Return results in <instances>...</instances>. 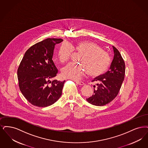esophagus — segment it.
Segmentation results:
<instances>
[{
  "mask_svg": "<svg viewBox=\"0 0 148 148\" xmlns=\"http://www.w3.org/2000/svg\"><path fill=\"white\" fill-rule=\"evenodd\" d=\"M75 82H76V84H79V85H84V82H82V81H75Z\"/></svg>",
  "mask_w": 148,
  "mask_h": 148,
  "instance_id": "esophagus-1",
  "label": "esophagus"
}]
</instances>
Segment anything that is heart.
Wrapping results in <instances>:
<instances>
[{"label":"heart","mask_w":148,"mask_h":148,"mask_svg":"<svg viewBox=\"0 0 148 148\" xmlns=\"http://www.w3.org/2000/svg\"><path fill=\"white\" fill-rule=\"evenodd\" d=\"M77 52L81 53L78 58L79 64L70 62L62 70V75L65 78L73 79L81 78L88 71L93 76L102 74L107 70L110 64L109 55L104 51L101 47L91 41H82L73 47ZM73 51L70 44L64 42L60 46L58 56L61 62L68 61Z\"/></svg>","instance_id":"heart-1"}]
</instances>
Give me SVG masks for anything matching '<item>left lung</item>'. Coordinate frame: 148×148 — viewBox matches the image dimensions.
<instances>
[{"label":"left lung","instance_id":"left-lung-1","mask_svg":"<svg viewBox=\"0 0 148 148\" xmlns=\"http://www.w3.org/2000/svg\"><path fill=\"white\" fill-rule=\"evenodd\" d=\"M114 57L109 71L97 77L92 81L96 82L97 88L87 101L92 105L103 106L112 101L118 95L125 76V63L119 51L112 46ZM94 87H96L94 86Z\"/></svg>","mask_w":148,"mask_h":148}]
</instances>
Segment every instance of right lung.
Returning a JSON list of instances; mask_svg holds the SVG:
<instances>
[{
  "label": "right lung",
  "instance_id": "add662e5",
  "mask_svg": "<svg viewBox=\"0 0 148 148\" xmlns=\"http://www.w3.org/2000/svg\"><path fill=\"white\" fill-rule=\"evenodd\" d=\"M62 41L48 38L36 43L26 51L20 64L17 72L20 90L35 106H51L62 95L65 81H50L58 72L52 60L55 46Z\"/></svg>",
  "mask_w": 148,
  "mask_h": 148
}]
</instances>
